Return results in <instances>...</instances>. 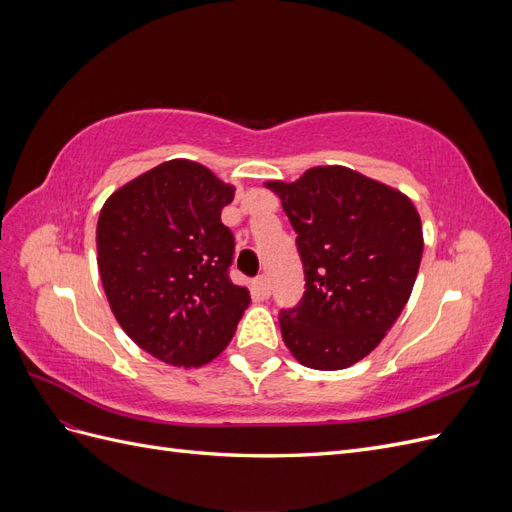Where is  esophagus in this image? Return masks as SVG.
Here are the masks:
<instances>
[{
	"mask_svg": "<svg viewBox=\"0 0 512 512\" xmlns=\"http://www.w3.org/2000/svg\"><path fill=\"white\" fill-rule=\"evenodd\" d=\"M254 290L260 299H269L271 297V282L267 275H260L254 280Z\"/></svg>",
	"mask_w": 512,
	"mask_h": 512,
	"instance_id": "esophagus-1",
	"label": "esophagus"
}]
</instances>
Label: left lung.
Returning a JSON list of instances; mask_svg holds the SVG:
<instances>
[{"label":"left lung","mask_w":512,"mask_h":512,"mask_svg":"<svg viewBox=\"0 0 512 512\" xmlns=\"http://www.w3.org/2000/svg\"><path fill=\"white\" fill-rule=\"evenodd\" d=\"M265 188L297 230L305 271L301 303L280 314L286 348L320 371L359 363L410 299L423 256L421 215L404 192L337 164Z\"/></svg>","instance_id":"1"}]
</instances>
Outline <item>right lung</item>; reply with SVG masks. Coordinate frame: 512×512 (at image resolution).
I'll return each mask as SVG.
<instances>
[{
    "label": "right lung",
    "instance_id": "1",
    "mask_svg": "<svg viewBox=\"0 0 512 512\" xmlns=\"http://www.w3.org/2000/svg\"><path fill=\"white\" fill-rule=\"evenodd\" d=\"M203 164L168 160L106 198L96 228L108 305L132 342L175 367L211 363L230 344L250 290L230 282L235 198Z\"/></svg>",
    "mask_w": 512,
    "mask_h": 512
}]
</instances>
